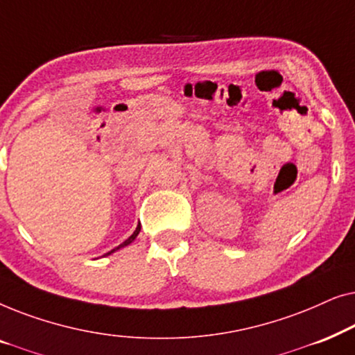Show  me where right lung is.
<instances>
[{
    "instance_id": "obj_1",
    "label": "right lung",
    "mask_w": 355,
    "mask_h": 355,
    "mask_svg": "<svg viewBox=\"0 0 355 355\" xmlns=\"http://www.w3.org/2000/svg\"><path fill=\"white\" fill-rule=\"evenodd\" d=\"M139 232H140V225H139L137 227H135L134 234H132V236H130V237H129V239H125V241H124V242H123V244H121V245H118V247H114V249H113V250H111V252H108V254H106V255H110V254H113V252H116V250H119V249H121V247H124V245H129V244H130V242H132V241L135 239V237H137V236H139Z\"/></svg>"
}]
</instances>
